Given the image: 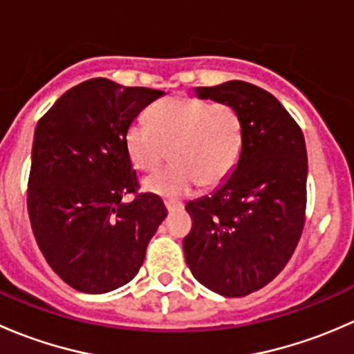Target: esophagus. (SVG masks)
I'll use <instances>...</instances> for the list:
<instances>
[{"label":"esophagus","instance_id":"1","mask_svg":"<svg viewBox=\"0 0 354 354\" xmlns=\"http://www.w3.org/2000/svg\"><path fill=\"white\" fill-rule=\"evenodd\" d=\"M164 205H166V209L169 210V212H173V210L183 209V203L174 202V200H164Z\"/></svg>","mask_w":354,"mask_h":354}]
</instances>
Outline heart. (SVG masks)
Masks as SVG:
<instances>
[{
	"mask_svg": "<svg viewBox=\"0 0 354 354\" xmlns=\"http://www.w3.org/2000/svg\"><path fill=\"white\" fill-rule=\"evenodd\" d=\"M245 142L240 111L227 102H209L188 95L157 101L149 109V123L133 120L124 131L131 164L152 173L167 159L173 164L144 181L145 190L180 198L200 183L217 187L230 178Z\"/></svg>",
	"mask_w": 354,
	"mask_h": 354,
	"instance_id": "heart-1",
	"label": "heart"
}]
</instances>
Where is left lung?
<instances>
[{
    "mask_svg": "<svg viewBox=\"0 0 354 354\" xmlns=\"http://www.w3.org/2000/svg\"><path fill=\"white\" fill-rule=\"evenodd\" d=\"M200 99L227 102L245 124L243 151L233 174L187 203L192 231L185 259L200 284L240 298L267 286L291 259L305 226V137L284 106L241 80L195 88Z\"/></svg>",
    "mask_w": 354,
    "mask_h": 354,
    "instance_id": "obj_1",
    "label": "left lung"
}]
</instances>
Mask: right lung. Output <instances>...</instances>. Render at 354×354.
<instances>
[{
	"mask_svg": "<svg viewBox=\"0 0 354 354\" xmlns=\"http://www.w3.org/2000/svg\"><path fill=\"white\" fill-rule=\"evenodd\" d=\"M164 92L91 78L39 120L27 210L46 262L77 291L101 295L130 283L167 216L162 200L137 194L124 131ZM135 194L131 203L122 202Z\"/></svg>",
	"mask_w": 354,
	"mask_h": 354,
	"instance_id": "1",
	"label": "right lung"
}]
</instances>
